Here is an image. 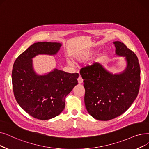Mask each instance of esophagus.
<instances>
[{
    "label": "esophagus",
    "mask_w": 149,
    "mask_h": 149,
    "mask_svg": "<svg viewBox=\"0 0 149 149\" xmlns=\"http://www.w3.org/2000/svg\"><path fill=\"white\" fill-rule=\"evenodd\" d=\"M83 80L82 79L81 76L80 75L79 77L78 78V83H79V84H81V83H83Z\"/></svg>",
    "instance_id": "34e87169"
}]
</instances>
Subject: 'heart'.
Segmentation results:
<instances>
[{
    "label": "heart",
    "mask_w": 149,
    "mask_h": 149,
    "mask_svg": "<svg viewBox=\"0 0 149 149\" xmlns=\"http://www.w3.org/2000/svg\"><path fill=\"white\" fill-rule=\"evenodd\" d=\"M94 54V52L92 50H89V51H86L85 52L83 53L81 55H79L78 56H77L75 57L76 60L78 61H85L88 60L91 56H92ZM67 63L70 66H73L74 64L70 60H66Z\"/></svg>",
    "instance_id": "1"
}]
</instances>
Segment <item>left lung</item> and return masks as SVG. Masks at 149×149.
<instances>
[{
	"instance_id": "obj_1",
	"label": "left lung",
	"mask_w": 149,
	"mask_h": 149,
	"mask_svg": "<svg viewBox=\"0 0 149 149\" xmlns=\"http://www.w3.org/2000/svg\"><path fill=\"white\" fill-rule=\"evenodd\" d=\"M116 54L124 57L126 66L113 73L95 63L80 70L85 89V104L95 119L109 120L126 111L137 97L140 86V67L137 56L120 41H114Z\"/></svg>"
}]
</instances>
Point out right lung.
<instances>
[{
  "label": "right lung",
  "mask_w": 149,
  "mask_h": 149,
  "mask_svg": "<svg viewBox=\"0 0 149 149\" xmlns=\"http://www.w3.org/2000/svg\"><path fill=\"white\" fill-rule=\"evenodd\" d=\"M62 44L39 42L19 55L12 70L15 99L24 110L36 119L49 120L59 115L65 107L66 97L78 84L79 74L56 68L44 74H37L33 59L39 55H55Z\"/></svg>",
  "instance_id": "add662e5"
}]
</instances>
